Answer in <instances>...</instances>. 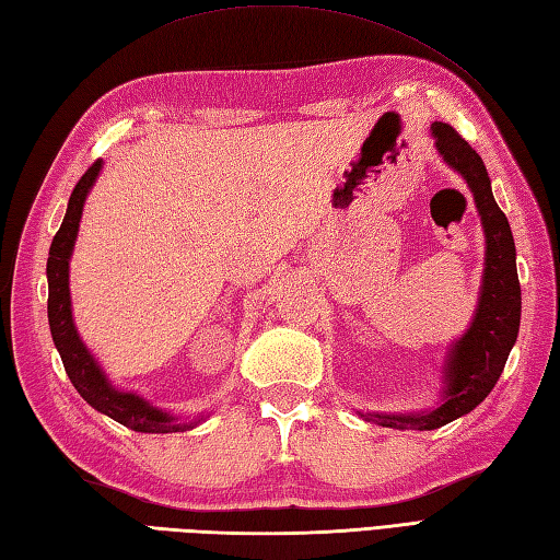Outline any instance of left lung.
Wrapping results in <instances>:
<instances>
[{"mask_svg": "<svg viewBox=\"0 0 560 560\" xmlns=\"http://www.w3.org/2000/svg\"><path fill=\"white\" fill-rule=\"evenodd\" d=\"M432 133L441 158L463 174L475 195L487 236V267L472 327L451 348V358L446 362V400L436 410L422 415H370L374 422L384 427L418 429V432L458 420L460 415L475 410L489 396L517 339L520 301H523L511 224L493 200L482 158L448 124L436 121Z\"/></svg>", "mask_w": 560, "mask_h": 560, "instance_id": "left-lung-1", "label": "left lung"}]
</instances>
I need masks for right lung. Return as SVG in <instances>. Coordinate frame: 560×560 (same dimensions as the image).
I'll list each match as a JSON object with an SVG mask.
<instances>
[{
	"label": "right lung",
	"mask_w": 560,
	"mask_h": 560,
	"mask_svg": "<svg viewBox=\"0 0 560 560\" xmlns=\"http://www.w3.org/2000/svg\"><path fill=\"white\" fill-rule=\"evenodd\" d=\"M102 162H93V166L78 180L71 198H69V210L63 217L61 226L57 231L55 241H51L49 257H47V281H49V298H47V317H49V329L51 339L61 355L63 370H67L71 384L75 392L81 394L90 406L95 410L104 412L107 418L121 422L124 427L133 429V432H145V434H168V432H180V429H190L198 422H176L168 418L166 412L152 408L148 400H142L136 394H124L116 392V388L107 382V376L102 374L95 358L88 353L85 343L78 336L71 317V295H69V257L75 243L78 233V221L83 214V202L90 186L95 184L100 174Z\"/></svg>",
	"instance_id": "obj_1"
}]
</instances>
